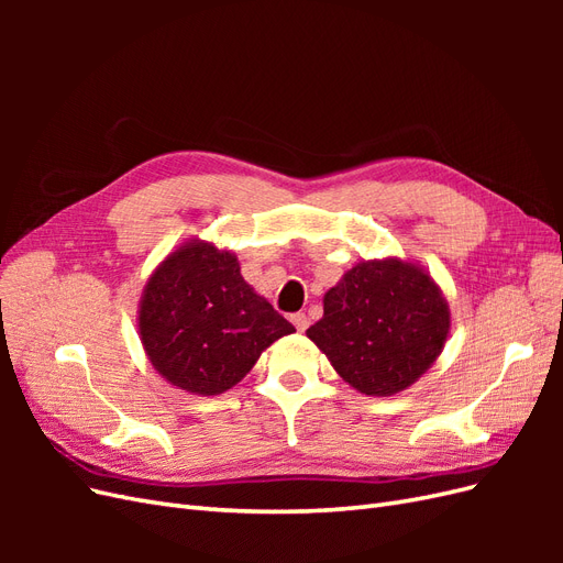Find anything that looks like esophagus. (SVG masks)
<instances>
[{
  "label": "esophagus",
  "mask_w": 563,
  "mask_h": 563,
  "mask_svg": "<svg viewBox=\"0 0 563 563\" xmlns=\"http://www.w3.org/2000/svg\"><path fill=\"white\" fill-rule=\"evenodd\" d=\"M291 321H294V327H296L298 331H305V329L310 327V319H308V314H305V312L291 314Z\"/></svg>",
  "instance_id": "34e87169"
}]
</instances>
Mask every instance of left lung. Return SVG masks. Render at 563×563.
Wrapping results in <instances>:
<instances>
[{"label": "left lung", "mask_w": 563, "mask_h": 563, "mask_svg": "<svg viewBox=\"0 0 563 563\" xmlns=\"http://www.w3.org/2000/svg\"><path fill=\"white\" fill-rule=\"evenodd\" d=\"M451 310L418 263L362 261L323 296L308 338L335 373L368 397L411 387L446 345Z\"/></svg>", "instance_id": "left-lung-1"}]
</instances>
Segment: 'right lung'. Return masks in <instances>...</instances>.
Returning a JSON list of instances; mask_svg holds the SVG:
<instances>
[{
	"instance_id": "obj_1",
	"label": "right lung",
	"mask_w": 563,
	"mask_h": 563,
	"mask_svg": "<svg viewBox=\"0 0 563 563\" xmlns=\"http://www.w3.org/2000/svg\"><path fill=\"white\" fill-rule=\"evenodd\" d=\"M253 291L228 249L190 240L152 272L139 305V333L150 364L174 387L199 397L240 383L282 335L294 333Z\"/></svg>"
}]
</instances>
